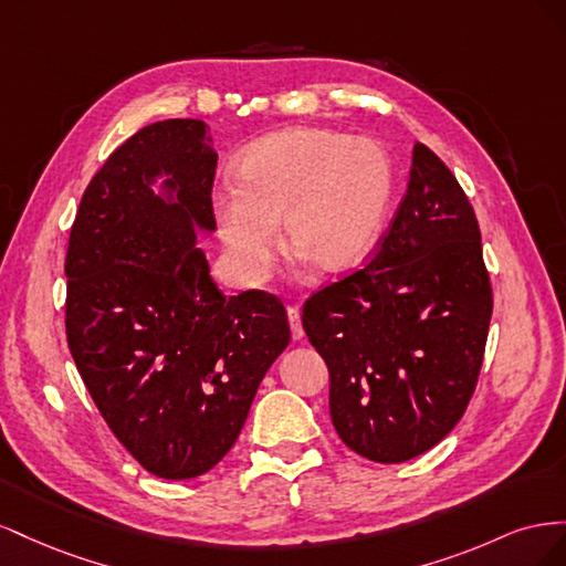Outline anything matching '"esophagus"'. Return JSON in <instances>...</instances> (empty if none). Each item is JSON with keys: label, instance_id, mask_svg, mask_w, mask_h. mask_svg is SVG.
I'll list each match as a JSON object with an SVG mask.
<instances>
[{"label": "esophagus", "instance_id": "1", "mask_svg": "<svg viewBox=\"0 0 566 566\" xmlns=\"http://www.w3.org/2000/svg\"><path fill=\"white\" fill-rule=\"evenodd\" d=\"M287 321H290V331H293V339H302L304 328H302V316L297 306H287Z\"/></svg>", "mask_w": 566, "mask_h": 566}]
</instances>
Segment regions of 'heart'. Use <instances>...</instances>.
Instances as JSON below:
<instances>
[{
    "label": "heart",
    "instance_id": "heart-1",
    "mask_svg": "<svg viewBox=\"0 0 566 566\" xmlns=\"http://www.w3.org/2000/svg\"><path fill=\"white\" fill-rule=\"evenodd\" d=\"M387 150L368 136L293 127L264 136L235 163V186L212 198L214 224L238 276L256 283L285 243L323 273L361 264L391 200Z\"/></svg>",
    "mask_w": 566,
    "mask_h": 566
}]
</instances>
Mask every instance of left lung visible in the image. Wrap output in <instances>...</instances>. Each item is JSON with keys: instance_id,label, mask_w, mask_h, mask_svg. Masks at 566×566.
<instances>
[{"instance_id": "left-lung-1", "label": "left lung", "mask_w": 566, "mask_h": 566, "mask_svg": "<svg viewBox=\"0 0 566 566\" xmlns=\"http://www.w3.org/2000/svg\"><path fill=\"white\" fill-rule=\"evenodd\" d=\"M491 312L472 205L451 169L416 144L406 196L368 266L302 310L331 370L339 439L375 462L437 447L472 399Z\"/></svg>"}]
</instances>
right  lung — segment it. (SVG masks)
I'll return each mask as SVG.
<instances>
[{"mask_svg": "<svg viewBox=\"0 0 566 566\" xmlns=\"http://www.w3.org/2000/svg\"><path fill=\"white\" fill-rule=\"evenodd\" d=\"M202 119L117 146L82 196L65 254V335L98 413L163 479L212 470L290 342L281 300L227 297L196 248L214 231L217 153ZM167 176L165 197L149 186Z\"/></svg>", "mask_w": 566, "mask_h": 566, "instance_id": "add662e5", "label": "right lung"}]
</instances>
